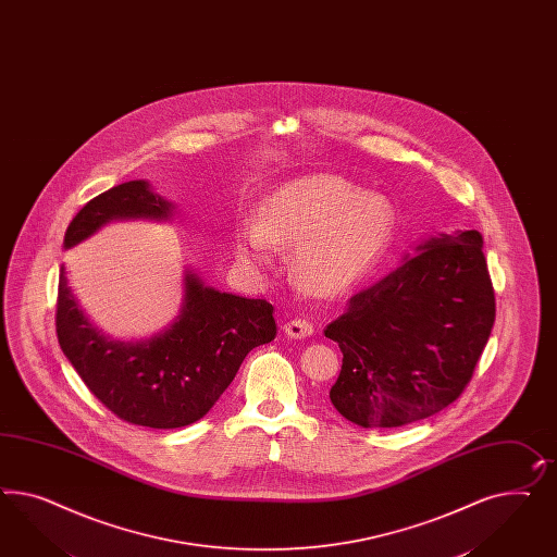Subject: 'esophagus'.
Listing matches in <instances>:
<instances>
[{"label":"esophagus","mask_w":557,"mask_h":557,"mask_svg":"<svg viewBox=\"0 0 557 557\" xmlns=\"http://www.w3.org/2000/svg\"><path fill=\"white\" fill-rule=\"evenodd\" d=\"M283 332L288 337L305 339V337L313 334V325L307 319H290V321H286L285 325H283Z\"/></svg>","instance_id":"1"}]
</instances>
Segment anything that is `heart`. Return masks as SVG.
<instances>
[{
	"label": "heart",
	"mask_w": 557,
	"mask_h": 557,
	"mask_svg": "<svg viewBox=\"0 0 557 557\" xmlns=\"http://www.w3.org/2000/svg\"><path fill=\"white\" fill-rule=\"evenodd\" d=\"M397 209L381 193L334 175L288 181L260 207V220L236 225L242 260L267 267L272 248L293 250V276L311 295H335L356 283L391 246Z\"/></svg>",
	"instance_id": "obj_1"
}]
</instances>
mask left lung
<instances>
[{
  "instance_id": "1",
  "label": "left lung",
  "mask_w": 557,
  "mask_h": 557,
  "mask_svg": "<svg viewBox=\"0 0 557 557\" xmlns=\"http://www.w3.org/2000/svg\"><path fill=\"white\" fill-rule=\"evenodd\" d=\"M413 250L325 330L344 354L330 400L360 428L440 413L460 397L493 332V283L476 230L437 234Z\"/></svg>"
}]
</instances>
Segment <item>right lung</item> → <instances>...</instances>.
I'll return each mask as SVG.
<instances>
[{"label": "right lung", "mask_w": 557, "mask_h": 557, "mask_svg": "<svg viewBox=\"0 0 557 557\" xmlns=\"http://www.w3.org/2000/svg\"><path fill=\"white\" fill-rule=\"evenodd\" d=\"M175 209L148 181H127L81 209L66 227L64 250L108 223L171 222ZM272 311L264 299L207 286L185 267L178 315L150 337L113 339L87 318L61 267L57 335L66 360L113 414L143 428L176 430L206 417L248 351L274 339Z\"/></svg>", "instance_id": "right-lung-1"}]
</instances>
